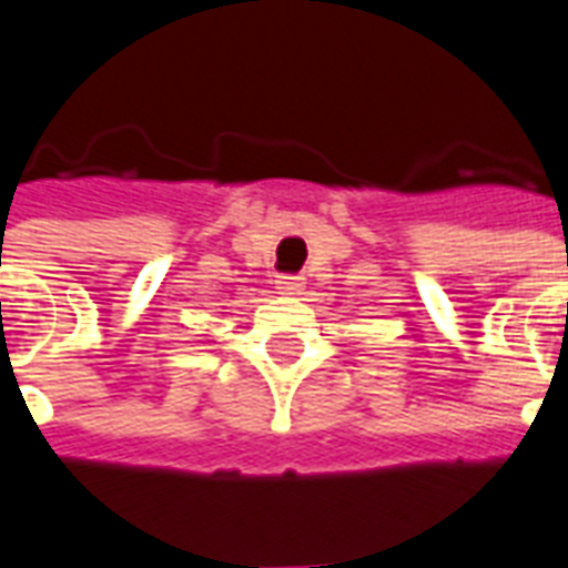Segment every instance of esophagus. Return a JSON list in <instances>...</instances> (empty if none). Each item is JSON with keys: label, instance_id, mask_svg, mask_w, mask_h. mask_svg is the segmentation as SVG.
Instances as JSON below:
<instances>
[{"label": "esophagus", "instance_id": "esophagus-1", "mask_svg": "<svg viewBox=\"0 0 568 568\" xmlns=\"http://www.w3.org/2000/svg\"><path fill=\"white\" fill-rule=\"evenodd\" d=\"M276 288H280V294H288V297H294V294L303 292V276H294V274L276 276Z\"/></svg>", "mask_w": 568, "mask_h": 568}]
</instances>
